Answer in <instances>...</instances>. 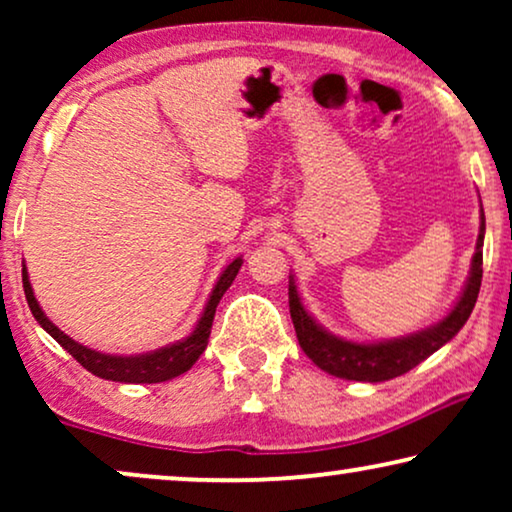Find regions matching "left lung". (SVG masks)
<instances>
[{
  "label": "left lung",
  "mask_w": 512,
  "mask_h": 512,
  "mask_svg": "<svg viewBox=\"0 0 512 512\" xmlns=\"http://www.w3.org/2000/svg\"><path fill=\"white\" fill-rule=\"evenodd\" d=\"M482 242H485V212L480 205V233L475 242V254L471 261V272L464 284V291L452 305V310L436 324L422 328V331L403 335V338H391L380 342H354L345 340L326 331L310 312L305 310L303 298H300L296 279L289 277V310L296 328L298 345L303 352L317 363L328 375L342 377V380L356 382H384L408 373L419 366L426 356L438 352L447 345L454 335L461 331L471 317L475 300L480 293L482 282Z\"/></svg>",
  "instance_id": "8db88e82"
}]
</instances>
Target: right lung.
Returning a JSON list of instances; mask_svg holds the SVG:
<instances>
[{"mask_svg": "<svg viewBox=\"0 0 512 512\" xmlns=\"http://www.w3.org/2000/svg\"><path fill=\"white\" fill-rule=\"evenodd\" d=\"M240 268H242V256H237L235 261H230L226 265V270L221 272L219 279H216L214 289H212V293H209L205 310H202L198 324H195L191 335H186L184 340L172 342V345L153 349V352L130 354V356L97 352V349L81 345V342L69 338L67 333H62L60 328L46 317L44 310H41V305L37 303V298H34L30 275H27L25 265H23V289H25L27 305H30V310L34 314V319L39 321V326L44 328V331L51 335V338L58 342L62 349H67V352L72 354L74 359L88 370V373L102 377V380H111V382L156 384V382L172 380V377H179L200 359V354L205 352V347L209 342V333H212L216 305H219L223 293L230 289V284H233V279L237 277Z\"/></svg>", "mask_w": 512, "mask_h": 512, "instance_id": "right-lung-1", "label": "right lung"}]
</instances>
